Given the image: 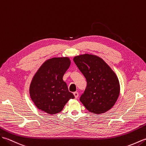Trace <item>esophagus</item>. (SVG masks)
I'll return each mask as SVG.
<instances>
[{
  "label": "esophagus",
  "mask_w": 146,
  "mask_h": 146,
  "mask_svg": "<svg viewBox=\"0 0 146 146\" xmlns=\"http://www.w3.org/2000/svg\"><path fill=\"white\" fill-rule=\"evenodd\" d=\"M74 97H75V98L77 99V98H78L79 96V93L77 92H74Z\"/></svg>",
  "instance_id": "obj_1"
}]
</instances>
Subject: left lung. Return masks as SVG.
I'll use <instances>...</instances> for the list:
<instances>
[{"instance_id": "obj_1", "label": "left lung", "mask_w": 146, "mask_h": 146, "mask_svg": "<svg viewBox=\"0 0 146 146\" xmlns=\"http://www.w3.org/2000/svg\"><path fill=\"white\" fill-rule=\"evenodd\" d=\"M74 61L87 80L80 102L94 114L108 111L115 104L120 94L117 75L102 58L96 55H79L74 57Z\"/></svg>"}]
</instances>
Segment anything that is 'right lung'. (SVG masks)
Instances as JSON below:
<instances>
[{
  "instance_id": "1",
  "label": "right lung",
  "mask_w": 146,
  "mask_h": 146,
  "mask_svg": "<svg viewBox=\"0 0 146 146\" xmlns=\"http://www.w3.org/2000/svg\"><path fill=\"white\" fill-rule=\"evenodd\" d=\"M70 65L68 57H53L45 61L34 74L29 94L38 109L56 114L62 111L69 99L74 98L62 79Z\"/></svg>"
}]
</instances>
